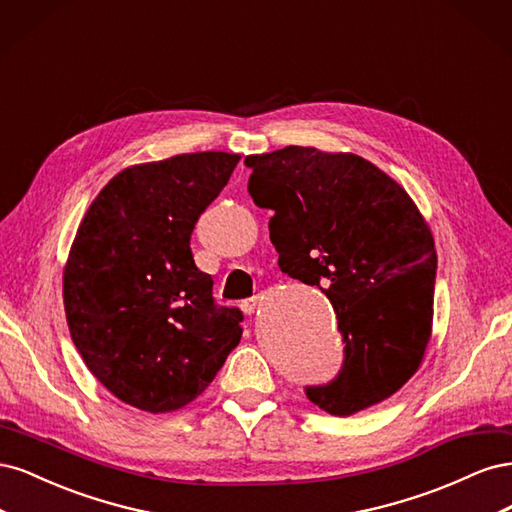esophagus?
Instances as JSON below:
<instances>
[{"mask_svg": "<svg viewBox=\"0 0 512 512\" xmlns=\"http://www.w3.org/2000/svg\"><path fill=\"white\" fill-rule=\"evenodd\" d=\"M258 303H260V297L245 299V301L241 303V309H243L245 314H254V312H256V307H258Z\"/></svg>", "mask_w": 512, "mask_h": 512, "instance_id": "esophagus-1", "label": "esophagus"}]
</instances>
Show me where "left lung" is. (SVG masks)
I'll return each instance as SVG.
<instances>
[{"instance_id":"obj_1","label":"left lung","mask_w":512,"mask_h":512,"mask_svg":"<svg viewBox=\"0 0 512 512\" xmlns=\"http://www.w3.org/2000/svg\"><path fill=\"white\" fill-rule=\"evenodd\" d=\"M254 203L273 211L280 269L331 301L346 342L337 380L307 397L350 416L397 393L433 327L436 243L410 194L356 153L290 145L247 156Z\"/></svg>"}]
</instances>
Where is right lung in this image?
<instances>
[{
    "label": "right lung",
    "instance_id": "obj_1",
    "mask_svg": "<svg viewBox=\"0 0 512 512\" xmlns=\"http://www.w3.org/2000/svg\"><path fill=\"white\" fill-rule=\"evenodd\" d=\"M241 160L196 151L123 168L94 198L64 265V307L87 369L151 414L188 406L239 344L243 314L218 307L190 235Z\"/></svg>",
    "mask_w": 512,
    "mask_h": 512
}]
</instances>
